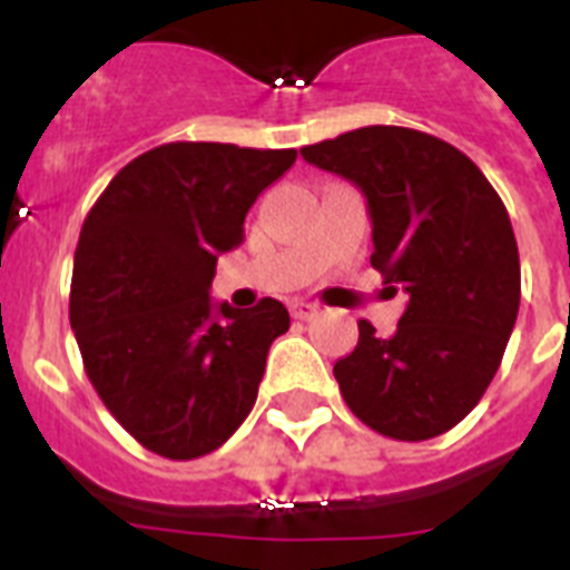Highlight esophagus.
<instances>
[{"mask_svg": "<svg viewBox=\"0 0 570 570\" xmlns=\"http://www.w3.org/2000/svg\"><path fill=\"white\" fill-rule=\"evenodd\" d=\"M293 316H295V320H313V316H316V304L295 302L293 304Z\"/></svg>", "mask_w": 570, "mask_h": 570, "instance_id": "obj_1", "label": "esophagus"}]
</instances>
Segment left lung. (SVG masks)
Instances as JSON below:
<instances>
[{"instance_id":"1","label":"left lung","mask_w":570,"mask_h":570,"mask_svg":"<svg viewBox=\"0 0 570 570\" xmlns=\"http://www.w3.org/2000/svg\"><path fill=\"white\" fill-rule=\"evenodd\" d=\"M311 165L348 180L373 218V268L407 304L379 337L334 364L352 414L396 441H429L476 407L503 361L521 304L512 222L485 174L441 138L364 127L302 147Z\"/></svg>"}]
</instances>
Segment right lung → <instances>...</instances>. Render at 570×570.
I'll return each mask as SVG.
<instances>
[{
	"label": "right lung",
	"instance_id": "obj_1",
	"mask_svg": "<svg viewBox=\"0 0 570 570\" xmlns=\"http://www.w3.org/2000/svg\"><path fill=\"white\" fill-rule=\"evenodd\" d=\"M295 150L174 141L120 168L79 233L70 325L115 420L156 455L200 459L257 402L268 346L289 328L275 298L213 304L218 254Z\"/></svg>",
	"mask_w": 570,
	"mask_h": 570
}]
</instances>
